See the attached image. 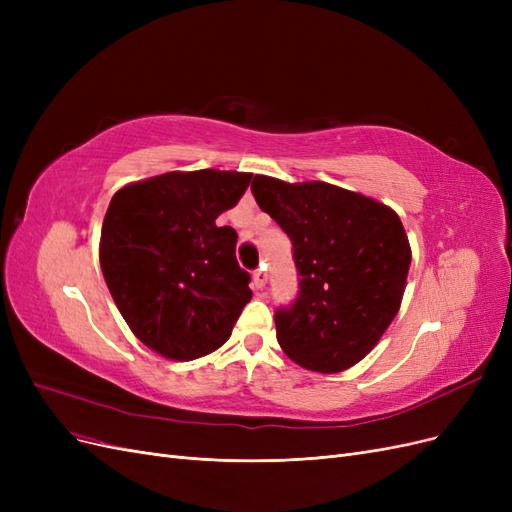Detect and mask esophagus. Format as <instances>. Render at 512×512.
Masks as SVG:
<instances>
[{
	"label": "esophagus",
	"instance_id": "esophagus-1",
	"mask_svg": "<svg viewBox=\"0 0 512 512\" xmlns=\"http://www.w3.org/2000/svg\"><path fill=\"white\" fill-rule=\"evenodd\" d=\"M254 286L256 288H265L267 286V273H265V269H256L254 271Z\"/></svg>",
	"mask_w": 512,
	"mask_h": 512
}]
</instances>
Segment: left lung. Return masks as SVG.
Instances as JSON below:
<instances>
[{
  "mask_svg": "<svg viewBox=\"0 0 512 512\" xmlns=\"http://www.w3.org/2000/svg\"><path fill=\"white\" fill-rule=\"evenodd\" d=\"M252 194L290 237L299 273L297 299L275 309L282 350L322 374L359 363L404 297L412 254L399 215L324 181L256 175Z\"/></svg>",
  "mask_w": 512,
  "mask_h": 512,
  "instance_id": "1",
  "label": "left lung"
}]
</instances>
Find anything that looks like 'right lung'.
Segmentation results:
<instances>
[{"label":"right lung","instance_id":"1","mask_svg":"<svg viewBox=\"0 0 512 512\" xmlns=\"http://www.w3.org/2000/svg\"><path fill=\"white\" fill-rule=\"evenodd\" d=\"M250 173H166L121 188L108 205L100 267L115 305L145 346L173 361L220 348L250 303L237 232L218 226Z\"/></svg>","mask_w":512,"mask_h":512}]
</instances>
